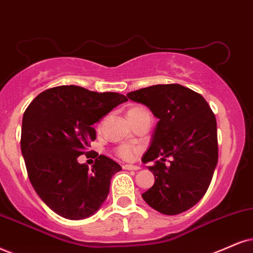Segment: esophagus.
<instances>
[{
    "mask_svg": "<svg viewBox=\"0 0 253 253\" xmlns=\"http://www.w3.org/2000/svg\"><path fill=\"white\" fill-rule=\"evenodd\" d=\"M123 169L124 170H139V167H137V165H130V164H126L123 165Z\"/></svg>",
    "mask_w": 253,
    "mask_h": 253,
    "instance_id": "1",
    "label": "esophagus"
}]
</instances>
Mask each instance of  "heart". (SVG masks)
Returning a JSON list of instances; mask_svg holds the SVG:
<instances>
[{
  "mask_svg": "<svg viewBox=\"0 0 253 253\" xmlns=\"http://www.w3.org/2000/svg\"><path fill=\"white\" fill-rule=\"evenodd\" d=\"M138 111H143L142 108H133L130 110L129 112H138ZM139 148L137 146L130 145V144H123L121 146H118L116 154L120 158L124 161H132L135 158V156L138 154Z\"/></svg>",
  "mask_w": 253,
  "mask_h": 253,
  "instance_id": "heart-1",
  "label": "heart"
}]
</instances>
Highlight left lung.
<instances>
[{"label": "left lung", "mask_w": 253, "mask_h": 253, "mask_svg": "<svg viewBox=\"0 0 253 253\" xmlns=\"http://www.w3.org/2000/svg\"><path fill=\"white\" fill-rule=\"evenodd\" d=\"M150 109L157 124L143 163L155 184L142 193L144 201L163 214H178L205 195L218 162L217 122L204 97L180 84H157L126 93ZM170 158V164L164 162Z\"/></svg>", "instance_id": "obj_1"}]
</instances>
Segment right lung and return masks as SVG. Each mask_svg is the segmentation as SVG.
<instances>
[{"mask_svg": "<svg viewBox=\"0 0 253 253\" xmlns=\"http://www.w3.org/2000/svg\"><path fill=\"white\" fill-rule=\"evenodd\" d=\"M126 101L117 92L61 85L41 92L24 111L21 151L28 176L39 197L61 217L88 218L107 199L121 165L93 152L90 170L77 158L96 139L93 124Z\"/></svg>", "mask_w": 253, "mask_h": 253, "instance_id": "1", "label": "right lung"}]
</instances>
